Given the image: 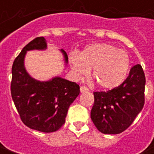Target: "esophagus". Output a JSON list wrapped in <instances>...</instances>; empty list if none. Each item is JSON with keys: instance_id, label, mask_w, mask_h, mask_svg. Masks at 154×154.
Returning a JSON list of instances; mask_svg holds the SVG:
<instances>
[{"instance_id": "obj_1", "label": "esophagus", "mask_w": 154, "mask_h": 154, "mask_svg": "<svg viewBox=\"0 0 154 154\" xmlns=\"http://www.w3.org/2000/svg\"><path fill=\"white\" fill-rule=\"evenodd\" d=\"M89 89L87 88V87L86 86H81L80 87V91L81 92H86V91H88Z\"/></svg>"}]
</instances>
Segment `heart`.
I'll list each match as a JSON object with an SVG mask.
<instances>
[{"label": "heart", "instance_id": "heart-1", "mask_svg": "<svg viewBox=\"0 0 154 154\" xmlns=\"http://www.w3.org/2000/svg\"><path fill=\"white\" fill-rule=\"evenodd\" d=\"M69 61L76 76H85L88 69H91L92 80L98 87L106 90L122 83L130 67L129 54L108 44L88 45L80 55L71 54Z\"/></svg>", "mask_w": 154, "mask_h": 154}]
</instances>
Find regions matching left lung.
I'll list each match as a JSON object with an SVG mask.
<instances>
[{"mask_svg": "<svg viewBox=\"0 0 154 154\" xmlns=\"http://www.w3.org/2000/svg\"><path fill=\"white\" fill-rule=\"evenodd\" d=\"M145 82L142 66L136 64L119 86L94 92L91 118L100 132L116 134L131 125L144 105Z\"/></svg>", "mask_w": 154, "mask_h": 154, "instance_id": "8db88e82", "label": "left lung"}]
</instances>
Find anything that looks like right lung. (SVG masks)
Instances as JSON below:
<instances>
[{"mask_svg":"<svg viewBox=\"0 0 154 154\" xmlns=\"http://www.w3.org/2000/svg\"><path fill=\"white\" fill-rule=\"evenodd\" d=\"M46 47L45 38L37 37L23 48L12 65L11 92L22 122L32 129L51 133L64 125L68 108L80 93V87L59 77L41 82L27 73L24 67L26 52ZM62 52L67 62L66 52Z\"/></svg>","mask_w":154,"mask_h":154,"instance_id":"1","label":"right lung"}]
</instances>
